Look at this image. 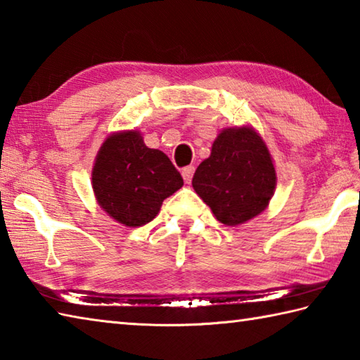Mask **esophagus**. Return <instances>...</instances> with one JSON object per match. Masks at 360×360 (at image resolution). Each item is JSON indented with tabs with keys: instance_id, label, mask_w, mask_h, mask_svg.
<instances>
[{
	"instance_id": "34e87169",
	"label": "esophagus",
	"mask_w": 360,
	"mask_h": 360,
	"mask_svg": "<svg viewBox=\"0 0 360 360\" xmlns=\"http://www.w3.org/2000/svg\"><path fill=\"white\" fill-rule=\"evenodd\" d=\"M182 178H184V181L187 182V184H188V182L190 181H192V178H193V173H195V167L193 165H188V167H184V168H182Z\"/></svg>"
}]
</instances>
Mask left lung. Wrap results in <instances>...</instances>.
Segmentation results:
<instances>
[{
	"label": "left lung",
	"instance_id": "obj_1",
	"mask_svg": "<svg viewBox=\"0 0 360 360\" xmlns=\"http://www.w3.org/2000/svg\"><path fill=\"white\" fill-rule=\"evenodd\" d=\"M192 186L215 218L228 226L251 220L269 206L276 187L271 154L250 128L223 129L193 174Z\"/></svg>",
	"mask_w": 360,
	"mask_h": 360
}]
</instances>
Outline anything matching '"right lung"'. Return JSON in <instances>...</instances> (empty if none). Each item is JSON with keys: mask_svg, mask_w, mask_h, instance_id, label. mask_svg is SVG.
I'll list each match as a JSON object with an SVG mask.
<instances>
[{"mask_svg": "<svg viewBox=\"0 0 360 360\" xmlns=\"http://www.w3.org/2000/svg\"><path fill=\"white\" fill-rule=\"evenodd\" d=\"M182 186L184 181L167 154L148 148L139 131L110 134L91 170L98 204L129 228L150 223L164 200Z\"/></svg>", "mask_w": 360, "mask_h": 360, "instance_id": "right-lung-1", "label": "right lung"}]
</instances>
